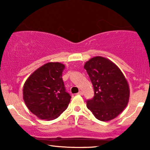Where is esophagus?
<instances>
[{"label":"esophagus","instance_id":"1","mask_svg":"<svg viewBox=\"0 0 150 150\" xmlns=\"http://www.w3.org/2000/svg\"><path fill=\"white\" fill-rule=\"evenodd\" d=\"M78 94H79V95H81V96H83V91H80L79 93H78Z\"/></svg>","mask_w":150,"mask_h":150}]
</instances>
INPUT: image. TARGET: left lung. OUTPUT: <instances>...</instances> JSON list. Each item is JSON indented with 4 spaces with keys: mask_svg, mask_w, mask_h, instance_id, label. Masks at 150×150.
<instances>
[{
    "mask_svg": "<svg viewBox=\"0 0 150 150\" xmlns=\"http://www.w3.org/2000/svg\"><path fill=\"white\" fill-rule=\"evenodd\" d=\"M84 68L94 89L93 98L87 101L88 109L102 122L113 120L129 101L130 89L124 75L114 63L102 57L89 59Z\"/></svg>",
    "mask_w": 150,
    "mask_h": 150,
    "instance_id": "obj_1",
    "label": "left lung"
}]
</instances>
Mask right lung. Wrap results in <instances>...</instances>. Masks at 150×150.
Returning <instances> with one entry per match:
<instances>
[{"label": "right lung", "instance_id": "right-lung-1", "mask_svg": "<svg viewBox=\"0 0 150 150\" xmlns=\"http://www.w3.org/2000/svg\"><path fill=\"white\" fill-rule=\"evenodd\" d=\"M64 69L62 63H46L24 83V101L30 111L41 120H54L68 106L71 96L65 91L62 79Z\"/></svg>", "mask_w": 150, "mask_h": 150}]
</instances>
